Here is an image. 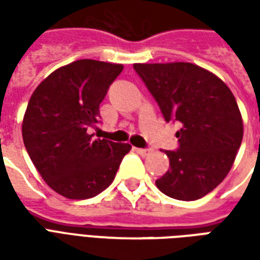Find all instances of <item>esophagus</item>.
<instances>
[{
    "mask_svg": "<svg viewBox=\"0 0 260 260\" xmlns=\"http://www.w3.org/2000/svg\"><path fill=\"white\" fill-rule=\"evenodd\" d=\"M136 152L139 153L141 156H147L152 153V149H136Z\"/></svg>",
    "mask_w": 260,
    "mask_h": 260,
    "instance_id": "1",
    "label": "esophagus"
}]
</instances>
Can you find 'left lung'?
<instances>
[{"label":"left lung","instance_id":"8db88e82","mask_svg":"<svg viewBox=\"0 0 260 260\" xmlns=\"http://www.w3.org/2000/svg\"><path fill=\"white\" fill-rule=\"evenodd\" d=\"M164 119L181 122L177 150H166L170 169L156 181L164 195L201 199L225 178L242 142L234 94L216 75L191 62L135 64Z\"/></svg>","mask_w":260,"mask_h":260}]
</instances>
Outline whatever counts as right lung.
Segmentation results:
<instances>
[{
	"label": "right lung",
	"instance_id": "add662e5",
	"mask_svg": "<svg viewBox=\"0 0 260 260\" xmlns=\"http://www.w3.org/2000/svg\"><path fill=\"white\" fill-rule=\"evenodd\" d=\"M121 64L79 59L48 75L33 91L22 136L47 185L68 199H89L115 178L128 143L93 139L100 103L122 72Z\"/></svg>",
	"mask_w": 260,
	"mask_h": 260
}]
</instances>
